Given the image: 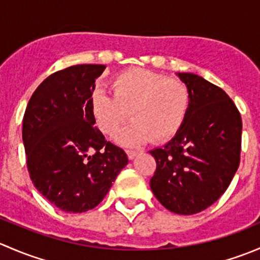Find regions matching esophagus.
<instances>
[{"label":"esophagus","instance_id":"1","mask_svg":"<svg viewBox=\"0 0 260 260\" xmlns=\"http://www.w3.org/2000/svg\"><path fill=\"white\" fill-rule=\"evenodd\" d=\"M125 153H127L128 158L133 159V158H135V157H136V154H137V151H132V149H127V151H125Z\"/></svg>","mask_w":260,"mask_h":260}]
</instances>
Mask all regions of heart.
Masks as SVG:
<instances>
[{"instance_id":"heart-1","label":"heart","mask_w":260,"mask_h":260,"mask_svg":"<svg viewBox=\"0 0 260 260\" xmlns=\"http://www.w3.org/2000/svg\"><path fill=\"white\" fill-rule=\"evenodd\" d=\"M112 90L113 95L95 89L90 96V109L96 127L107 136H113L127 122L131 112L135 122L115 137L122 146L171 140L190 109L187 85L151 70L133 68L120 73L112 81Z\"/></svg>"}]
</instances>
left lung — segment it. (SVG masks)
I'll list each match as a JSON object with an SVG mask.
<instances>
[{
	"label": "left lung",
	"mask_w": 260,
	"mask_h": 260,
	"mask_svg": "<svg viewBox=\"0 0 260 260\" xmlns=\"http://www.w3.org/2000/svg\"><path fill=\"white\" fill-rule=\"evenodd\" d=\"M190 90V109L176 136L149 153L156 171L149 185L167 210L192 215L225 192L239 167L242 117L219 86L192 73H179Z\"/></svg>",
	"instance_id": "obj_1"
}]
</instances>
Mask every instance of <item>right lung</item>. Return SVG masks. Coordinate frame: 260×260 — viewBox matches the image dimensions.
I'll return each mask as SVG.
<instances>
[{
	"label": "right lung",
	"mask_w": 260,
	"mask_h": 260,
	"mask_svg": "<svg viewBox=\"0 0 260 260\" xmlns=\"http://www.w3.org/2000/svg\"><path fill=\"white\" fill-rule=\"evenodd\" d=\"M104 65L59 70L34 91L22 122L26 162L39 192L65 212L94 209L128 164L94 127L90 96Z\"/></svg>",
	"instance_id": "1"
}]
</instances>
